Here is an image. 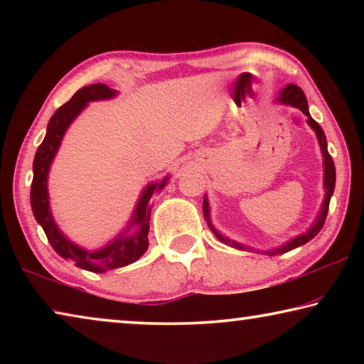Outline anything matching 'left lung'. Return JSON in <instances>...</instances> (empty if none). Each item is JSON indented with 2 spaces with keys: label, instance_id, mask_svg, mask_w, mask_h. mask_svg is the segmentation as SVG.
Here are the masks:
<instances>
[{
  "label": "left lung",
  "instance_id": "1",
  "mask_svg": "<svg viewBox=\"0 0 364 364\" xmlns=\"http://www.w3.org/2000/svg\"><path fill=\"white\" fill-rule=\"evenodd\" d=\"M281 102L284 104H291V106H295L297 109H300L301 112H304L306 115V122L308 125H310L313 130L316 132V136H318V141H319V146H321V151H323V156H324V186H326V197H324V202H323V208H321V213H319L318 220L315 221V225H313L310 230H308V232L301 234V236H297L295 239H292L291 242H287L286 245H282V247L276 249L273 252H267V254L269 255H274V254H286V252L292 250L295 247H299V245H304L306 244L308 241H311L313 237L316 236V234L321 231V228L324 225L326 221V215H328V210H329V202H331V196L332 193H334V186H336V167H334V160H332L331 154L328 152V143H326V136H324V132L323 128L318 125V122H315L311 119L310 112H308V104H306V97H305V93L301 91V88H299V86L295 85H287L284 90L281 91V97H279ZM202 210H204V218L207 221V225L210 226V230L215 232V236H217L220 241H223L225 244L231 245V247H236V249H241L244 250L245 245H241L234 241H230V239H226L221 236V234H218L217 231H215V228L212 226L210 223V213H208V202L204 197V205H202Z\"/></svg>",
  "mask_w": 364,
  "mask_h": 364
}]
</instances>
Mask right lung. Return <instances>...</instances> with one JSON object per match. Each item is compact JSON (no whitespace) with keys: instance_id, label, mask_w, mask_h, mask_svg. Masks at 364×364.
Masks as SVG:
<instances>
[{"instance_id":"add662e5","label":"right lung","mask_w":364,"mask_h":364,"mask_svg":"<svg viewBox=\"0 0 364 364\" xmlns=\"http://www.w3.org/2000/svg\"><path fill=\"white\" fill-rule=\"evenodd\" d=\"M117 93L115 90H110L107 85L104 83H95L90 86H83L80 88L75 95L70 97L69 102L60 106L51 120L48 123L46 136L40 144L38 151L35 154L33 159V180H32V189H30V204H32V210L35 215V220L41 225L43 231H45L49 244L58 254L72 260L75 267L83 268L86 271H93V273H104V271L127 267L147 250V232H149V220H151V205L149 199L154 194V191H162L165 184H167L168 178H165L160 183H152L146 188V191L141 196L138 202L136 210L133 215V223L138 225V232L134 236L125 237L120 236L115 239L112 244L104 247L97 252H86L83 249L77 247L72 244L69 239H65L63 232L58 230L56 223L49 212V202H48V170L51 165L54 156L59 149L60 139H63L64 133L72 120L82 112L83 107L90 101H100V100H109Z\"/></svg>"}]
</instances>
